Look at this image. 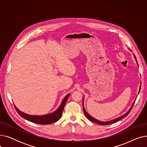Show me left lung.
<instances>
[{"instance_id":"left-lung-1","label":"left lung","mask_w":147,"mask_h":147,"mask_svg":"<svg viewBox=\"0 0 147 147\" xmlns=\"http://www.w3.org/2000/svg\"><path fill=\"white\" fill-rule=\"evenodd\" d=\"M134 57H135V60L136 61V57L135 56L134 54ZM140 90H141V85H140V90H139V92H140ZM135 101H136V99H135V100L134 101V102H133L132 105L131 106L130 109L129 110V111H128L126 114H125L124 115H121V116H120V117H118V118H117V119H114V120H110V121H99V120H97V119H96L94 118L93 117H92L90 114H89L87 113V111L85 110V109H84V105H83V111H84V114H85V115H86V117H87L89 120H90V121H93V122L96 123H98V124H99V125H111V124H113V123H115V122H117V121H118L120 120H121V119H122L123 118H124V117H126L127 115L129 114V113H130V111H131V110H132V107H133V106H134V104H135Z\"/></svg>"}]
</instances>
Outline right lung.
<instances>
[{
  "instance_id": "right-lung-1",
  "label": "right lung",
  "mask_w": 147,
  "mask_h": 147,
  "mask_svg": "<svg viewBox=\"0 0 147 147\" xmlns=\"http://www.w3.org/2000/svg\"><path fill=\"white\" fill-rule=\"evenodd\" d=\"M69 96V94L65 96V97L63 99V102H62L61 104L55 111H54L53 113L51 114H45L43 115H29L20 111L15 105H14V107H15V110H16V111L19 114L20 116L26 119L27 120L36 123V124L49 125V124H51V123L57 121L61 117L62 114H63L64 106L66 104V102L67 101Z\"/></svg>"
}]
</instances>
